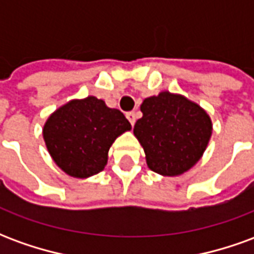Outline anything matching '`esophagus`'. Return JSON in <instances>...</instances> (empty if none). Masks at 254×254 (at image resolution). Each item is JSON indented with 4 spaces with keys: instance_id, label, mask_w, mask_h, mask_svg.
<instances>
[{
    "instance_id": "esophagus-1",
    "label": "esophagus",
    "mask_w": 254,
    "mask_h": 254,
    "mask_svg": "<svg viewBox=\"0 0 254 254\" xmlns=\"http://www.w3.org/2000/svg\"><path fill=\"white\" fill-rule=\"evenodd\" d=\"M127 118L132 125H134V122H136V113L134 111H129V113H127Z\"/></svg>"
}]
</instances>
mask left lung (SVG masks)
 Listing matches in <instances>:
<instances>
[{
    "label": "left lung",
    "instance_id": "8db88e82",
    "mask_svg": "<svg viewBox=\"0 0 254 254\" xmlns=\"http://www.w3.org/2000/svg\"><path fill=\"white\" fill-rule=\"evenodd\" d=\"M140 110L143 117L134 124L133 133L144 148L149 169L167 177L190 170L212 134L207 111L169 91L144 99Z\"/></svg>",
    "mask_w": 254,
    "mask_h": 254
}]
</instances>
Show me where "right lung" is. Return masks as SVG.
<instances>
[{
  "label": "right lung",
  "mask_w": 254,
  "mask_h": 254,
  "mask_svg": "<svg viewBox=\"0 0 254 254\" xmlns=\"http://www.w3.org/2000/svg\"><path fill=\"white\" fill-rule=\"evenodd\" d=\"M132 127L102 99H74L53 113L43 127L47 151L56 165L74 178H88L105 169L111 144Z\"/></svg>",
  "instance_id": "obj_1"
}]
</instances>
